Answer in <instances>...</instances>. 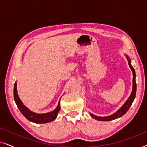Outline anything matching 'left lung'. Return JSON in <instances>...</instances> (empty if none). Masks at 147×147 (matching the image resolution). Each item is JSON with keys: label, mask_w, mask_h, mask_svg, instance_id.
<instances>
[{"label": "left lung", "mask_w": 147, "mask_h": 147, "mask_svg": "<svg viewBox=\"0 0 147 147\" xmlns=\"http://www.w3.org/2000/svg\"><path fill=\"white\" fill-rule=\"evenodd\" d=\"M125 56L126 57V59L128 60V65L130 66V68L132 70V75H133V78H132V90L131 92V94L129 96V98H128L127 100L124 102V104L122 106V107L118 109L117 111L116 112H114L113 114L112 115L108 116H98L94 115V114L90 113V116H92V118H94V119L97 120H100V121H110V120H112L114 119H116V118H120L121 116H122L124 114H125L126 113V112L128 111V109H129L130 106H131L132 102H133L134 98H135L136 96V74H135V71H134V69L132 67L131 65V62H130V57H128L127 55H126Z\"/></svg>", "instance_id": "left-lung-1"}]
</instances>
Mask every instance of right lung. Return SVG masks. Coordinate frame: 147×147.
<instances>
[{"label":"right lung","mask_w":147,"mask_h":147,"mask_svg":"<svg viewBox=\"0 0 147 147\" xmlns=\"http://www.w3.org/2000/svg\"><path fill=\"white\" fill-rule=\"evenodd\" d=\"M14 99H15V103L17 104L18 108L22 114L32 122H35L37 124H45L48 122L53 121L56 119L57 116V114L60 110V100L58 103V105L55 110L53 111L47 112L44 114H37L35 112H32L28 108L27 106L24 105L23 102L20 99L17 93V82H15V86H14Z\"/></svg>","instance_id":"add662e5"}]
</instances>
